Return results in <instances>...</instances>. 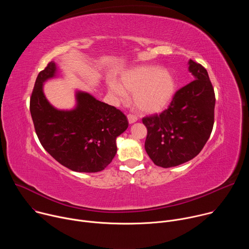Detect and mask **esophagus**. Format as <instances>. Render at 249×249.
<instances>
[{"label":"esophagus","mask_w":249,"mask_h":249,"mask_svg":"<svg viewBox=\"0 0 249 249\" xmlns=\"http://www.w3.org/2000/svg\"><path fill=\"white\" fill-rule=\"evenodd\" d=\"M127 118H128V121H129L130 124H133V123H135V122L138 120V117L135 116V115H133V114H128Z\"/></svg>","instance_id":"34e87169"}]
</instances>
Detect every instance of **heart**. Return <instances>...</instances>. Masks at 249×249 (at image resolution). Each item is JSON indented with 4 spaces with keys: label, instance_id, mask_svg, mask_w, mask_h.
<instances>
[{
    "label": "heart",
    "instance_id": "heart-1",
    "mask_svg": "<svg viewBox=\"0 0 249 249\" xmlns=\"http://www.w3.org/2000/svg\"><path fill=\"white\" fill-rule=\"evenodd\" d=\"M121 85L108 84L109 91L124 98L126 91L133 93L136 107L146 113H156L165 108L175 92V80L169 71L155 66L134 68L121 77Z\"/></svg>",
    "mask_w": 249,
    "mask_h": 249
}]
</instances>
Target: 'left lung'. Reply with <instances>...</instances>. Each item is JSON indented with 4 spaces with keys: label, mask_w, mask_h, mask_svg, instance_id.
Wrapping results in <instances>:
<instances>
[{
    "label": "left lung",
    "mask_w": 249,
    "mask_h": 249,
    "mask_svg": "<svg viewBox=\"0 0 249 249\" xmlns=\"http://www.w3.org/2000/svg\"><path fill=\"white\" fill-rule=\"evenodd\" d=\"M188 64L194 81L174 93L167 109L142 120L148 130L146 152L164 168L194 159L214 126L216 98L207 70L193 60Z\"/></svg>",
    "instance_id": "left-lung-1"
}]
</instances>
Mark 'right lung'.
I'll return each mask as SVG.
<instances>
[{
	"label": "right lung",
	"mask_w": 249,
	"mask_h": 249,
	"mask_svg": "<svg viewBox=\"0 0 249 249\" xmlns=\"http://www.w3.org/2000/svg\"><path fill=\"white\" fill-rule=\"evenodd\" d=\"M54 62L38 74L30 96L34 129L45 151L78 172L103 170L116 155V138L128 128L127 117L114 106L77 91V106L59 110L43 93V83L56 76Z\"/></svg>",
	"instance_id": "right-lung-1"
}]
</instances>
